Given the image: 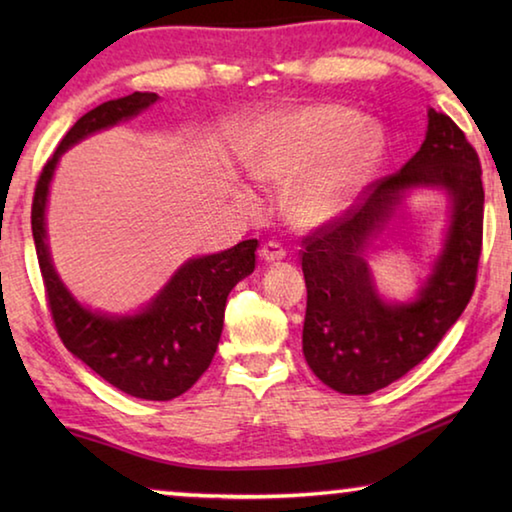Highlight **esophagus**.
Masks as SVG:
<instances>
[{
  "label": "esophagus",
  "mask_w": 512,
  "mask_h": 512,
  "mask_svg": "<svg viewBox=\"0 0 512 512\" xmlns=\"http://www.w3.org/2000/svg\"><path fill=\"white\" fill-rule=\"evenodd\" d=\"M259 257H262L264 262H280V259L287 257V248L277 244V241H268V244H264L262 250H259Z\"/></svg>",
  "instance_id": "obj_1"
}]
</instances>
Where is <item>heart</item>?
<instances>
[{"label": "heart", "instance_id": "1", "mask_svg": "<svg viewBox=\"0 0 512 512\" xmlns=\"http://www.w3.org/2000/svg\"><path fill=\"white\" fill-rule=\"evenodd\" d=\"M377 126L363 124L357 112L318 103L271 117L259 128L248 151L250 171L273 185L298 178L287 198V212L302 228L334 221L357 203L381 155ZM241 203L257 196L241 187Z\"/></svg>", "mask_w": 512, "mask_h": 512}]
</instances>
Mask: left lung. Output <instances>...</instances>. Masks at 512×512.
I'll use <instances>...</instances> for the list:
<instances>
[{
	"label": "left lung",
	"instance_id": "8db88e82",
	"mask_svg": "<svg viewBox=\"0 0 512 512\" xmlns=\"http://www.w3.org/2000/svg\"><path fill=\"white\" fill-rule=\"evenodd\" d=\"M411 186L445 188L453 223L419 298L391 306L378 298L365 248ZM302 244V352L309 368L345 395L386 388L436 350L474 293L483 244L479 155L452 119L429 108L420 151L400 171L368 185L348 212L320 225Z\"/></svg>",
	"mask_w": 512,
	"mask_h": 512
}]
</instances>
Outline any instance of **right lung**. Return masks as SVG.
<instances>
[{"label":"right lung","instance_id":"right-lung-1","mask_svg":"<svg viewBox=\"0 0 512 512\" xmlns=\"http://www.w3.org/2000/svg\"><path fill=\"white\" fill-rule=\"evenodd\" d=\"M158 99L155 92H133L101 103L69 128L36 183L31 230L47 305L65 348L119 391L167 402L189 391L210 368L221 339L225 300L239 280L255 271L257 239L189 259L140 314L108 316L83 307L60 282L45 230L49 183L60 155L83 137L140 115Z\"/></svg>","mask_w":512,"mask_h":512}]
</instances>
